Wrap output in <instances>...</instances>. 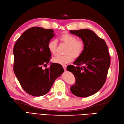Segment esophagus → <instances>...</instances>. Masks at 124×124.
Instances as JSON below:
<instances>
[{"mask_svg": "<svg viewBox=\"0 0 124 124\" xmlns=\"http://www.w3.org/2000/svg\"><path fill=\"white\" fill-rule=\"evenodd\" d=\"M62 67H63V68L64 70H66V68H67L66 65H63Z\"/></svg>", "mask_w": 124, "mask_h": 124, "instance_id": "esophagus-1", "label": "esophagus"}]
</instances>
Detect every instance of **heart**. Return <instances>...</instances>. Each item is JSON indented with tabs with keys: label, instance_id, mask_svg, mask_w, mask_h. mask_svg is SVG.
Wrapping results in <instances>:
<instances>
[{
	"label": "heart",
	"instance_id": "b5f03b06",
	"mask_svg": "<svg viewBox=\"0 0 124 124\" xmlns=\"http://www.w3.org/2000/svg\"><path fill=\"white\" fill-rule=\"evenodd\" d=\"M61 40L68 45L65 52L66 54L63 55L58 54L53 57V61L55 63L62 65L66 64L71 61L73 56L75 58L79 57L84 51V43L81 40H77V38L75 36L70 34H64L60 37ZM48 49L50 52L55 54L57 48V41L56 39H53L48 43Z\"/></svg>",
	"mask_w": 124,
	"mask_h": 124
}]
</instances>
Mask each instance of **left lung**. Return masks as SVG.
Listing matches in <instances>:
<instances>
[{
	"mask_svg": "<svg viewBox=\"0 0 124 124\" xmlns=\"http://www.w3.org/2000/svg\"><path fill=\"white\" fill-rule=\"evenodd\" d=\"M70 32L80 38L85 45L83 53L73 62L76 66L71 65L67 68L76 78L70 91L77 96L87 97L98 92L106 82L110 64L108 48L103 39L91 30H70Z\"/></svg>",
	"mask_w": 124,
	"mask_h": 124,
	"instance_id": "obj_1",
	"label": "left lung"
}]
</instances>
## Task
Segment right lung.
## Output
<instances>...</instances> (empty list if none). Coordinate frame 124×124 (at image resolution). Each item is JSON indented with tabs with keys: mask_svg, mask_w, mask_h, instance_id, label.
Wrapping results in <instances>:
<instances>
[{
	"mask_svg": "<svg viewBox=\"0 0 124 124\" xmlns=\"http://www.w3.org/2000/svg\"><path fill=\"white\" fill-rule=\"evenodd\" d=\"M54 30L32 27L25 31L13 48L14 72L23 89L29 94L41 96L48 93L64 69L61 65L48 64L51 53L48 43L55 36Z\"/></svg>",
	"mask_w": 124,
	"mask_h": 124,
	"instance_id": "1",
	"label": "right lung"
}]
</instances>
